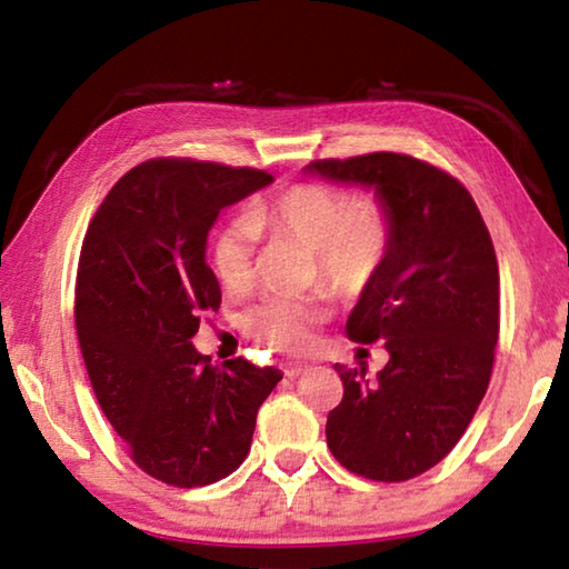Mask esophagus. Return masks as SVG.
<instances>
[{"instance_id":"esophagus-1","label":"esophagus","mask_w":569,"mask_h":569,"mask_svg":"<svg viewBox=\"0 0 569 569\" xmlns=\"http://www.w3.org/2000/svg\"><path fill=\"white\" fill-rule=\"evenodd\" d=\"M308 369H311V366L308 363H286L283 366V373L288 379H296V377H301V373H306Z\"/></svg>"}]
</instances>
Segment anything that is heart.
I'll use <instances>...</instances> for the list:
<instances>
[{"instance_id": "b5f03b06", "label": "heart", "mask_w": 569, "mask_h": 569, "mask_svg": "<svg viewBox=\"0 0 569 569\" xmlns=\"http://www.w3.org/2000/svg\"><path fill=\"white\" fill-rule=\"evenodd\" d=\"M276 238L313 250V278L339 296H359L381 273L393 246V220L373 198H353L326 182H296L258 200L210 240V268L230 293H243L256 276V240ZM323 311L316 301L263 298L243 313V331L281 353H306L316 343Z\"/></svg>"}]
</instances>
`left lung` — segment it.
Returning a JSON list of instances; mask_svg holds the SVG:
<instances>
[{
  "label": "left lung",
  "mask_w": 569,
  "mask_h": 569,
  "mask_svg": "<svg viewBox=\"0 0 569 569\" xmlns=\"http://www.w3.org/2000/svg\"><path fill=\"white\" fill-rule=\"evenodd\" d=\"M308 170L373 186L393 220L387 263L346 323L356 343L383 341L389 363L373 381L333 366L343 399L326 441L353 475L407 481L455 449L487 393L499 339L492 238L469 190L431 162L369 152Z\"/></svg>",
  "instance_id": "8db88e82"
}]
</instances>
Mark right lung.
Listing matches in <instances>:
<instances>
[{"mask_svg":"<svg viewBox=\"0 0 569 569\" xmlns=\"http://www.w3.org/2000/svg\"><path fill=\"white\" fill-rule=\"evenodd\" d=\"M271 180L256 168L146 160L114 182L84 233L74 326L88 377L130 459L166 485L206 487L243 465L256 413L283 379L243 356L213 366L190 343L220 306L208 230Z\"/></svg>","mask_w":569,"mask_h":569,"instance_id":"add662e5","label":"right lung"}]
</instances>
